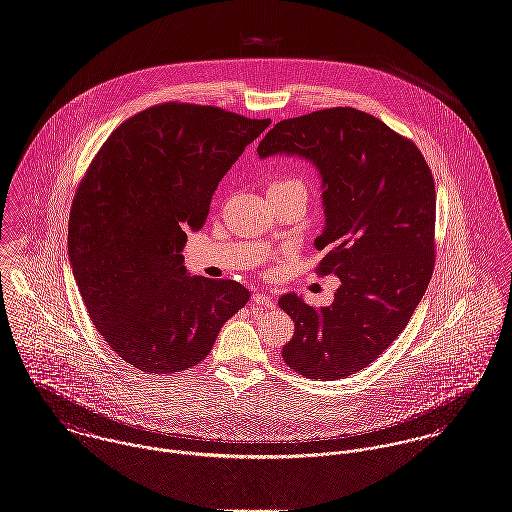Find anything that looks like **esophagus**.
<instances>
[{"label": "esophagus", "instance_id": "1", "mask_svg": "<svg viewBox=\"0 0 512 512\" xmlns=\"http://www.w3.org/2000/svg\"><path fill=\"white\" fill-rule=\"evenodd\" d=\"M252 301H254L256 305H260V307H266V309L274 307V299H272L268 293H264V291H256L254 297H252Z\"/></svg>", "mask_w": 512, "mask_h": 512}]
</instances>
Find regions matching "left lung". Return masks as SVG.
<instances>
[{
  "label": "left lung",
  "instance_id": "left-lung-1",
  "mask_svg": "<svg viewBox=\"0 0 512 512\" xmlns=\"http://www.w3.org/2000/svg\"><path fill=\"white\" fill-rule=\"evenodd\" d=\"M309 160L323 186L325 250L321 274L340 287L328 307L313 309L297 293L279 297L293 319L285 364L319 381L364 370L405 330L434 268L436 191L411 140L352 107H332L279 121L258 156Z\"/></svg>",
  "mask_w": 512,
  "mask_h": 512
}]
</instances>
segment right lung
I'll use <instances>...</instances> for the list:
<instances>
[{
    "label": "right lung",
    "mask_w": 512,
    "mask_h": 512,
    "mask_svg": "<svg viewBox=\"0 0 512 512\" xmlns=\"http://www.w3.org/2000/svg\"><path fill=\"white\" fill-rule=\"evenodd\" d=\"M270 123L162 103L119 125L93 158L72 203L68 258L97 332L140 372L197 366L248 303L238 281L187 274L182 252Z\"/></svg>",
    "instance_id": "1"
}]
</instances>
